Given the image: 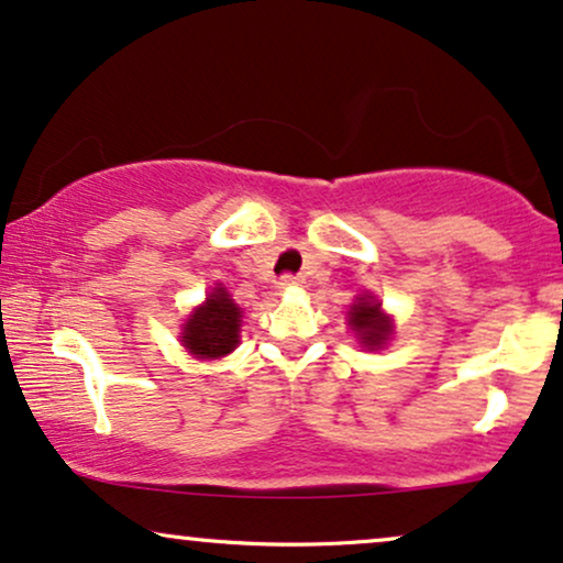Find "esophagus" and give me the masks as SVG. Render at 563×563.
I'll return each mask as SVG.
<instances>
[{"instance_id": "1", "label": "esophagus", "mask_w": 563, "mask_h": 563, "mask_svg": "<svg viewBox=\"0 0 563 563\" xmlns=\"http://www.w3.org/2000/svg\"><path fill=\"white\" fill-rule=\"evenodd\" d=\"M303 283V277L301 275H290V273H286L280 277V283H277V286L280 288H290V286H301Z\"/></svg>"}]
</instances>
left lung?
<instances>
[{
	"label": "left lung",
	"instance_id": "1",
	"mask_svg": "<svg viewBox=\"0 0 563 563\" xmlns=\"http://www.w3.org/2000/svg\"><path fill=\"white\" fill-rule=\"evenodd\" d=\"M351 327L358 332L361 343L366 347H379L387 343L389 332H393V324L389 319L379 311V303L374 298H361V301L353 303L351 309Z\"/></svg>",
	"mask_w": 563,
	"mask_h": 563
}]
</instances>
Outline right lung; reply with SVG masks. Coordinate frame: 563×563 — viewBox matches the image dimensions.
I'll use <instances>...</instances> for the list:
<instances>
[{
    "label": "right lung",
    "instance_id": "add662e5",
    "mask_svg": "<svg viewBox=\"0 0 563 563\" xmlns=\"http://www.w3.org/2000/svg\"><path fill=\"white\" fill-rule=\"evenodd\" d=\"M241 311L223 288H216L184 324L181 343L197 358H220L239 345Z\"/></svg>",
    "mask_w": 563,
    "mask_h": 563
}]
</instances>
